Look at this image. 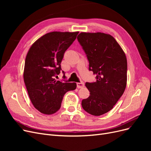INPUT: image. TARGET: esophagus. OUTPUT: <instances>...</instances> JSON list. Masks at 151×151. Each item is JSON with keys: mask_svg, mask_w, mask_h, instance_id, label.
<instances>
[{"mask_svg": "<svg viewBox=\"0 0 151 151\" xmlns=\"http://www.w3.org/2000/svg\"><path fill=\"white\" fill-rule=\"evenodd\" d=\"M84 86V83L83 82H80V83H77V88H82Z\"/></svg>", "mask_w": 151, "mask_h": 151, "instance_id": "obj_1", "label": "esophagus"}]
</instances>
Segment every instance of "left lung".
Wrapping results in <instances>:
<instances>
[{"instance_id": "obj_1", "label": "left lung", "mask_w": 151, "mask_h": 151, "mask_svg": "<svg viewBox=\"0 0 151 151\" xmlns=\"http://www.w3.org/2000/svg\"><path fill=\"white\" fill-rule=\"evenodd\" d=\"M77 40L89 61V70L96 81L86 83L89 96L82 101L84 110L94 116L110 111L127 85L125 54L112 36L103 33H81Z\"/></svg>"}]
</instances>
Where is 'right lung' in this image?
<instances>
[{
    "instance_id": "add662e5",
    "label": "right lung",
    "mask_w": 151,
    "mask_h": 151,
    "mask_svg": "<svg viewBox=\"0 0 151 151\" xmlns=\"http://www.w3.org/2000/svg\"><path fill=\"white\" fill-rule=\"evenodd\" d=\"M79 32L48 33L33 44L27 54L24 81L31 103L46 115L60 108L63 96L76 89V83H63L55 78L62 71L61 62L66 50L74 42ZM63 77L66 78L62 70Z\"/></svg>"
}]
</instances>
